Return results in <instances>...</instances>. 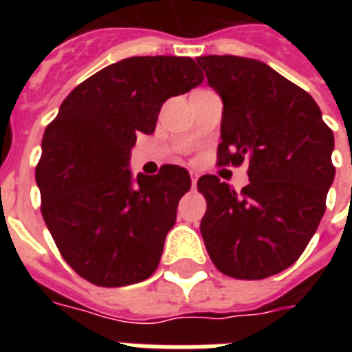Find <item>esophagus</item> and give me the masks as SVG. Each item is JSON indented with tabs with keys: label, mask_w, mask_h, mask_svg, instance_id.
<instances>
[{
	"label": "esophagus",
	"mask_w": 352,
	"mask_h": 352,
	"mask_svg": "<svg viewBox=\"0 0 352 352\" xmlns=\"http://www.w3.org/2000/svg\"><path fill=\"white\" fill-rule=\"evenodd\" d=\"M190 177H192V186L195 188V186H197V179H199V175H197V173H195V171H192V173H190Z\"/></svg>",
	"instance_id": "34e87169"
}]
</instances>
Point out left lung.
<instances>
[{"mask_svg":"<svg viewBox=\"0 0 352 352\" xmlns=\"http://www.w3.org/2000/svg\"><path fill=\"white\" fill-rule=\"evenodd\" d=\"M210 87L223 100L219 166L248 160L241 192L203 175L201 234L210 259L237 279L289 268L312 239L334 181V135L307 91L252 58L201 56Z\"/></svg>","mask_w":352,"mask_h":352,"instance_id":"8db88e82","label":"left lung"}]
</instances>
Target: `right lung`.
<instances>
[{"instance_id": "1", "label": "right lung", "mask_w": 352, "mask_h": 352, "mask_svg": "<svg viewBox=\"0 0 352 352\" xmlns=\"http://www.w3.org/2000/svg\"><path fill=\"white\" fill-rule=\"evenodd\" d=\"M192 58L133 56L76 85L47 126L36 184L41 215L74 272L98 287H126L157 270L184 168L129 171L138 133L151 135L162 104L203 82Z\"/></svg>"}]
</instances>
